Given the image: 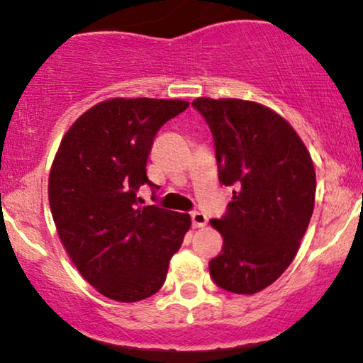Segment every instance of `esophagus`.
Masks as SVG:
<instances>
[{"label":"esophagus","mask_w":363,"mask_h":363,"mask_svg":"<svg viewBox=\"0 0 363 363\" xmlns=\"http://www.w3.org/2000/svg\"><path fill=\"white\" fill-rule=\"evenodd\" d=\"M191 222H193L194 228H201L208 223V216L203 211H193L191 213Z\"/></svg>","instance_id":"obj_1"}]
</instances>
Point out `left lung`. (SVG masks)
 Returning <instances> with one entry per match:
<instances>
[{
    "instance_id": "obj_1",
    "label": "left lung",
    "mask_w": 363,
    "mask_h": 363,
    "mask_svg": "<svg viewBox=\"0 0 363 363\" xmlns=\"http://www.w3.org/2000/svg\"><path fill=\"white\" fill-rule=\"evenodd\" d=\"M193 107L213 135L220 182L234 186L227 213L210 220L223 237L210 274L220 289L252 295L298 251L314 211V164L295 129L261 104L199 97Z\"/></svg>"
}]
</instances>
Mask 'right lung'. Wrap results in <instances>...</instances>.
<instances>
[{
	"label": "right lung",
	"mask_w": 363,
	"mask_h": 363,
	"mask_svg": "<svg viewBox=\"0 0 363 363\" xmlns=\"http://www.w3.org/2000/svg\"><path fill=\"white\" fill-rule=\"evenodd\" d=\"M186 101L109 99L73 123L49 174L57 234L82 277L118 302L152 297L191 227L187 213L140 206L157 131Z\"/></svg>",
	"instance_id": "1"
}]
</instances>
